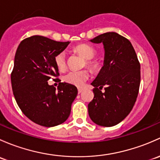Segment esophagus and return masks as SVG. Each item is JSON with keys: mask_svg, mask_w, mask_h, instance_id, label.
<instances>
[{"mask_svg": "<svg viewBox=\"0 0 160 160\" xmlns=\"http://www.w3.org/2000/svg\"><path fill=\"white\" fill-rule=\"evenodd\" d=\"M83 88H78V94H80V93H82V92H83Z\"/></svg>", "mask_w": 160, "mask_h": 160, "instance_id": "obj_1", "label": "esophagus"}]
</instances>
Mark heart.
Masks as SVG:
<instances>
[{"instance_id":"b5f03b06","label":"heart","mask_w":160,"mask_h":160,"mask_svg":"<svg viewBox=\"0 0 160 160\" xmlns=\"http://www.w3.org/2000/svg\"><path fill=\"white\" fill-rule=\"evenodd\" d=\"M74 52L85 58V65L92 72H95L99 68V63L93 58L96 55V51L91 45L87 44H78L74 48ZM55 64L59 70H63L66 67V55L65 52H61L55 57ZM89 78V72L87 70L71 71L64 76V81L71 85L82 87Z\"/></svg>"}]
</instances>
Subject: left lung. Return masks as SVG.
I'll list each match as a JSON object with an SVG mask.
<instances>
[{
	"instance_id": "1",
	"label": "left lung",
	"mask_w": 160,
	"mask_h": 160,
	"mask_svg": "<svg viewBox=\"0 0 160 160\" xmlns=\"http://www.w3.org/2000/svg\"><path fill=\"white\" fill-rule=\"evenodd\" d=\"M91 42L103 44L105 60L92 83L95 88L88 115L95 124L110 127L122 121L134 106L140 85V64L131 42L116 32L102 34Z\"/></svg>"
}]
</instances>
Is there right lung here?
<instances>
[{
    "label": "right lung",
    "mask_w": 160,
    "mask_h": 160,
    "mask_svg": "<svg viewBox=\"0 0 160 160\" xmlns=\"http://www.w3.org/2000/svg\"><path fill=\"white\" fill-rule=\"evenodd\" d=\"M68 44L34 35L24 39L16 52L11 75L13 93L22 112L40 126L52 127L66 121L78 94L76 87L66 82H59L58 88L48 83L58 77L55 57Z\"/></svg>",
    "instance_id": "1"
}]
</instances>
